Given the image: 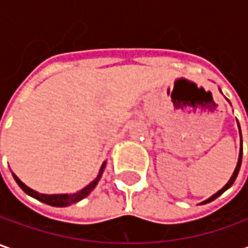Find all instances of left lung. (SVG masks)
<instances>
[{"label":"left lung","instance_id":"left-lung-1","mask_svg":"<svg viewBox=\"0 0 248 248\" xmlns=\"http://www.w3.org/2000/svg\"><path fill=\"white\" fill-rule=\"evenodd\" d=\"M237 125H239V123H237ZM239 129H240V125H239ZM240 137H242V132H240ZM242 155H243V149L240 148V153H239V160H237V166H236V168H234L233 175L231 176V179L228 181V184H226V185H225L224 187L221 189V190H218V192H217L215 195H213V196H211V197H210V199H207L205 202H203L204 204H205V203H210V202H213V200H215L217 197H219V196L222 195L225 190H228V189H229L231 186L233 185V182H234V181H236V176H237V174H239V170H240V166H242Z\"/></svg>","mask_w":248,"mask_h":248}]
</instances>
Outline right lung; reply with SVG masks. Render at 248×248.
I'll return each mask as SVG.
<instances>
[{
	"label": "right lung",
	"instance_id": "1",
	"mask_svg": "<svg viewBox=\"0 0 248 248\" xmlns=\"http://www.w3.org/2000/svg\"><path fill=\"white\" fill-rule=\"evenodd\" d=\"M105 164L106 163H103L102 167H100V171L98 176L91 182L90 185L85 186L84 189H81L80 192H77V193H73V195H43V193H38V192H35L33 189H30L29 186H26L17 178V176L12 174L15 178V181H16V184L22 187V190H23L24 193H27L29 196H31L34 199H37L38 202H43L45 204H49V205H53V207H67V205L73 204V203H77V202H80L82 200L84 197H87V196L90 195L91 192L95 189V186L98 185V182H99L100 176L103 174V170H105Z\"/></svg>",
	"mask_w": 248,
	"mask_h": 248
}]
</instances>
